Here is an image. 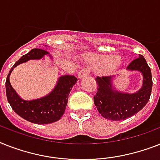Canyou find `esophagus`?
Segmentation results:
<instances>
[{
    "label": "esophagus",
    "instance_id": "obj_1",
    "mask_svg": "<svg viewBox=\"0 0 160 160\" xmlns=\"http://www.w3.org/2000/svg\"><path fill=\"white\" fill-rule=\"evenodd\" d=\"M89 74V70L88 68H83L82 70H80L78 73V77L79 79H82L84 76H88Z\"/></svg>",
    "mask_w": 160,
    "mask_h": 160
}]
</instances>
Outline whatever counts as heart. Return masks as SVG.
<instances>
[{"label":"heart","mask_w":160,"mask_h":160,"mask_svg":"<svg viewBox=\"0 0 160 160\" xmlns=\"http://www.w3.org/2000/svg\"><path fill=\"white\" fill-rule=\"evenodd\" d=\"M105 60H108V59H105V58L103 59V58H98L97 61H98V62H102V61H105ZM118 61H119V58H117V57H112V58H109V62L110 63H112V64H116Z\"/></svg>","instance_id":"1"}]
</instances>
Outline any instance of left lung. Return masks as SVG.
Here are the masks:
<instances>
[{
    "label": "left lung",
    "instance_id": "8db88e82",
    "mask_svg": "<svg viewBox=\"0 0 160 160\" xmlns=\"http://www.w3.org/2000/svg\"><path fill=\"white\" fill-rule=\"evenodd\" d=\"M129 71H139L143 76L142 85L138 91L130 93L118 90L113 85L115 76H102L95 79L98 88L93 102L98 112L106 119L122 121L141 111L151 94L152 75L150 67L142 55L131 62L127 67Z\"/></svg>",
    "mask_w": 160,
    "mask_h": 160
}]
</instances>
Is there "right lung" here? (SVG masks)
<instances>
[{"instance_id":"right-lung-1","label":"right lung","mask_w":160,"mask_h":160,"mask_svg":"<svg viewBox=\"0 0 160 160\" xmlns=\"http://www.w3.org/2000/svg\"><path fill=\"white\" fill-rule=\"evenodd\" d=\"M45 56H48L51 59L53 58L44 49H32L15 62L10 69L6 81V97L12 109L22 118L35 124H49L61 119L67 108L69 93L77 82V78L74 76H62L48 94L33 100H24L20 98L10 84V74L19 64L29 60L44 59Z\"/></svg>"}]
</instances>
